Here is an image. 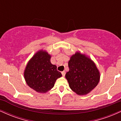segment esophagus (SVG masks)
<instances>
[{
	"mask_svg": "<svg viewBox=\"0 0 121 121\" xmlns=\"http://www.w3.org/2000/svg\"><path fill=\"white\" fill-rule=\"evenodd\" d=\"M61 73H62V76H65V71H62L61 72Z\"/></svg>",
	"mask_w": 121,
	"mask_h": 121,
	"instance_id": "1",
	"label": "esophagus"
}]
</instances>
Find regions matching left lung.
Listing matches in <instances>:
<instances>
[{"mask_svg":"<svg viewBox=\"0 0 121 121\" xmlns=\"http://www.w3.org/2000/svg\"><path fill=\"white\" fill-rule=\"evenodd\" d=\"M65 77L70 88L78 95L89 93L98 85L100 74L96 65L86 55L76 52L68 62Z\"/></svg>","mask_w":121,"mask_h":121,"instance_id":"8db88e82","label":"left lung"}]
</instances>
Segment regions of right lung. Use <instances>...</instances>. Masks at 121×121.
Segmentation results:
<instances>
[{
  "instance_id": "right-lung-1",
  "label": "right lung",
  "mask_w": 121,
  "mask_h": 121,
  "mask_svg": "<svg viewBox=\"0 0 121 121\" xmlns=\"http://www.w3.org/2000/svg\"><path fill=\"white\" fill-rule=\"evenodd\" d=\"M51 55L40 50L32 57L25 69L24 78L28 85L38 93H44L54 86L62 76L57 66L51 62Z\"/></svg>"
}]
</instances>
